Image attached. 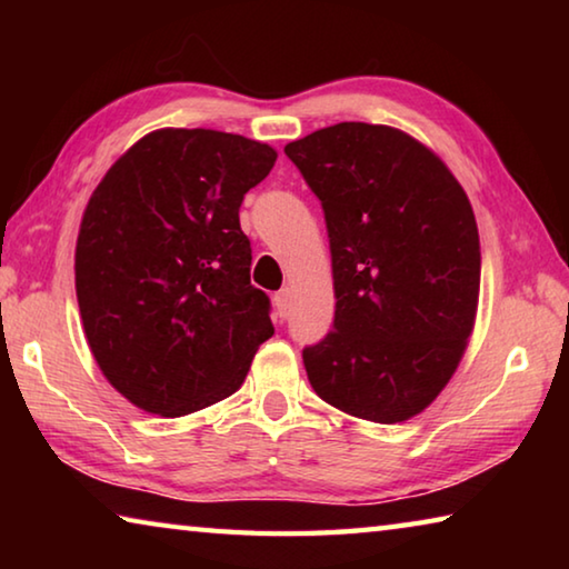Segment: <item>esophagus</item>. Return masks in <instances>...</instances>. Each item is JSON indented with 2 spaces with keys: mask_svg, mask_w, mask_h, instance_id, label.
<instances>
[{
  "mask_svg": "<svg viewBox=\"0 0 569 569\" xmlns=\"http://www.w3.org/2000/svg\"><path fill=\"white\" fill-rule=\"evenodd\" d=\"M273 306H276V313L281 316V319H286L288 311H291V291H288V288H283V291H278L273 296Z\"/></svg>",
  "mask_w": 569,
  "mask_h": 569,
  "instance_id": "34e87169",
  "label": "esophagus"
}]
</instances>
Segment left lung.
Returning a JSON list of instances; mask_svg holds the SVG:
<instances>
[{
	"mask_svg": "<svg viewBox=\"0 0 569 569\" xmlns=\"http://www.w3.org/2000/svg\"><path fill=\"white\" fill-rule=\"evenodd\" d=\"M329 230L333 331L303 349L313 391L397 423L447 387L479 303V233L465 188L389 124L339 122L288 142Z\"/></svg>",
	"mask_w": 569,
	"mask_h": 569,
	"instance_id": "left-lung-1",
	"label": "left lung"
}]
</instances>
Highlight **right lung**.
I'll list each match as a JSON object with an SVG mask.
<instances>
[{
  "mask_svg": "<svg viewBox=\"0 0 569 569\" xmlns=\"http://www.w3.org/2000/svg\"><path fill=\"white\" fill-rule=\"evenodd\" d=\"M276 158L243 134L162 128L94 188L74 250L77 303L104 379L138 409L182 417L230 397L273 336L238 210Z\"/></svg>",
  "mask_w": 569,
  "mask_h": 569,
  "instance_id": "right-lung-1",
  "label": "right lung"
}]
</instances>
